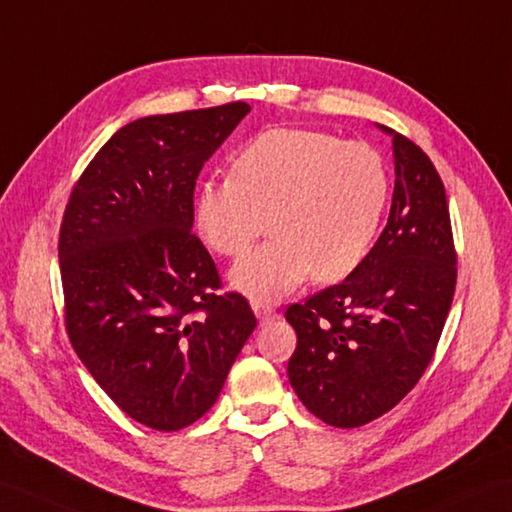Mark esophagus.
I'll return each instance as SVG.
<instances>
[{
  "mask_svg": "<svg viewBox=\"0 0 512 512\" xmlns=\"http://www.w3.org/2000/svg\"><path fill=\"white\" fill-rule=\"evenodd\" d=\"M251 305H253V312L257 314L261 325H268V323H272V320L277 318V307L272 305V303L261 301V299H253Z\"/></svg>",
  "mask_w": 512,
  "mask_h": 512,
  "instance_id": "1",
  "label": "esophagus"
}]
</instances>
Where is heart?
<instances>
[{"mask_svg": "<svg viewBox=\"0 0 512 512\" xmlns=\"http://www.w3.org/2000/svg\"><path fill=\"white\" fill-rule=\"evenodd\" d=\"M390 192L375 148L305 128H272L235 154L231 176L207 178L194 222L213 253L242 257L268 229L272 237L231 272L253 299H277L312 275L347 279L371 253Z\"/></svg>", "mask_w": 512, "mask_h": 512, "instance_id": "b5f03b06", "label": "heart"}]
</instances>
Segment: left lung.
Here are the masks:
<instances>
[{"instance_id":"8db88e82","label":"left lung","mask_w":512,"mask_h":512,"mask_svg":"<svg viewBox=\"0 0 512 512\" xmlns=\"http://www.w3.org/2000/svg\"><path fill=\"white\" fill-rule=\"evenodd\" d=\"M395 194L386 229L338 285L294 303L288 377L303 406L334 427L375 421L430 366L456 290L445 185L430 157L395 130Z\"/></svg>"}]
</instances>
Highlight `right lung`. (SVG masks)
Listing matches in <instances>:
<instances>
[{
    "label": "right lung",
    "instance_id": "add662e5",
    "mask_svg": "<svg viewBox=\"0 0 512 512\" xmlns=\"http://www.w3.org/2000/svg\"><path fill=\"white\" fill-rule=\"evenodd\" d=\"M246 102L150 115L106 141L63 213L58 259L71 347L130 419L159 432L216 403L257 318L192 231L202 165Z\"/></svg>",
    "mask_w": 512,
    "mask_h": 512
}]
</instances>
